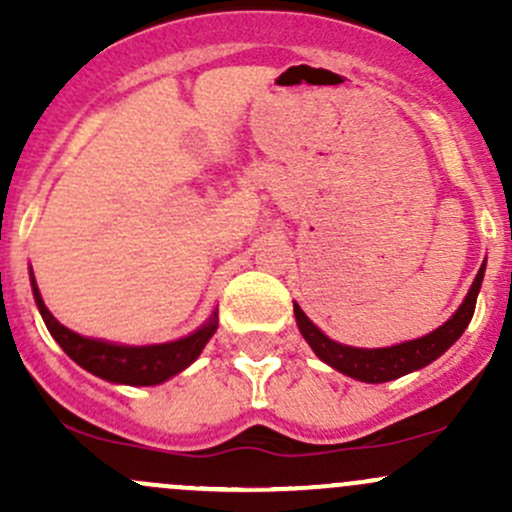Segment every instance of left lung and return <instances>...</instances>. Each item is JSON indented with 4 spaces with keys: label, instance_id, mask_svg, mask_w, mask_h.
Masks as SVG:
<instances>
[{
    "label": "left lung",
    "instance_id": "left-lung-1",
    "mask_svg": "<svg viewBox=\"0 0 512 512\" xmlns=\"http://www.w3.org/2000/svg\"><path fill=\"white\" fill-rule=\"evenodd\" d=\"M483 275L485 262L480 265L476 280H473L471 289H468L466 299H463L461 307L453 312V317L448 319V322H443L441 327L433 329L426 337L394 344V347L359 349L334 342V339H329L327 334L302 312V307H299L297 302H294V319H297V327L299 332H302L304 342L312 347V352L317 354L324 364L342 371L344 376L364 381V384H384V381H394L399 379V376L411 374V371L423 369V366L436 361L446 349H451L453 344L458 342V337L466 332L468 322H471L473 312H476V299Z\"/></svg>",
    "mask_w": 512,
    "mask_h": 512
}]
</instances>
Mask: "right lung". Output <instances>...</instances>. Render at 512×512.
<instances>
[{"mask_svg": "<svg viewBox=\"0 0 512 512\" xmlns=\"http://www.w3.org/2000/svg\"><path fill=\"white\" fill-rule=\"evenodd\" d=\"M29 280H32L34 302L39 307L41 319H44L46 329L51 337L56 339L61 349L81 366V369L91 371L103 381L111 384H126V386H156L168 381L170 376L180 374L188 369L205 344L210 342L215 332H218V309H213L208 322L203 327L195 329L193 334L175 342L165 344H143V347H133V344H116L106 342V339L81 337V334L71 332L69 327L59 322L54 314L46 309L44 299H41L39 287H36L34 272L29 270Z\"/></svg>", "mask_w": 512, "mask_h": 512, "instance_id": "add662e5", "label": "right lung"}]
</instances>
